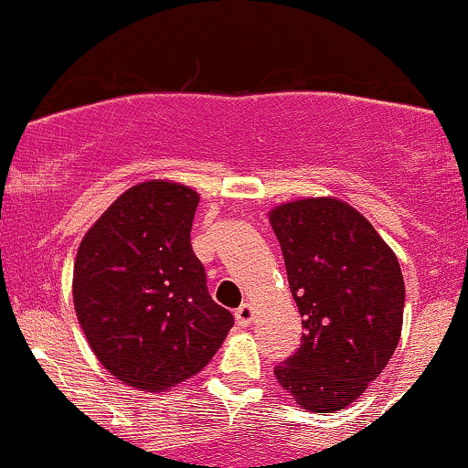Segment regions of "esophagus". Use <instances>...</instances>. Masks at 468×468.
I'll return each instance as SVG.
<instances>
[{
  "label": "esophagus",
  "mask_w": 468,
  "mask_h": 468,
  "mask_svg": "<svg viewBox=\"0 0 468 468\" xmlns=\"http://www.w3.org/2000/svg\"><path fill=\"white\" fill-rule=\"evenodd\" d=\"M255 308H252L250 303H241L238 310H235V319H238V324L241 327H249L252 324V319H255Z\"/></svg>",
  "instance_id": "obj_1"
}]
</instances>
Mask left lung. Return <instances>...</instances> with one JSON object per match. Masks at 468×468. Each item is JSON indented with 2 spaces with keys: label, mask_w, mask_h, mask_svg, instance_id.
I'll list each match as a JSON object with an SVG mask.
<instances>
[{
  "label": "left lung",
  "mask_w": 468,
  "mask_h": 468,
  "mask_svg": "<svg viewBox=\"0 0 468 468\" xmlns=\"http://www.w3.org/2000/svg\"><path fill=\"white\" fill-rule=\"evenodd\" d=\"M268 219L305 330L302 347L275 367L279 385L303 410H346L378 378L400 341L399 257L338 197L279 204Z\"/></svg>",
  "instance_id": "1"
}]
</instances>
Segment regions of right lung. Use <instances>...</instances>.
<instances>
[{
	"label": "right lung",
	"instance_id": "obj_1",
	"mask_svg": "<svg viewBox=\"0 0 468 468\" xmlns=\"http://www.w3.org/2000/svg\"><path fill=\"white\" fill-rule=\"evenodd\" d=\"M197 202L180 182H141L80 239L77 319L101 365L138 391H166L196 376L233 327L191 249Z\"/></svg>",
	"mask_w": 468,
	"mask_h": 468
}]
</instances>
